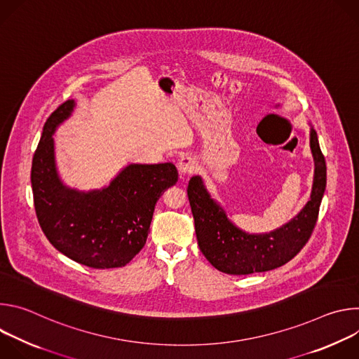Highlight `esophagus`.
<instances>
[{
  "label": "esophagus",
  "mask_w": 359,
  "mask_h": 359,
  "mask_svg": "<svg viewBox=\"0 0 359 359\" xmlns=\"http://www.w3.org/2000/svg\"><path fill=\"white\" fill-rule=\"evenodd\" d=\"M177 169H179V172L183 173V175H191V173L196 172L197 165H196V162H194L193 158H190V156H182V158L179 159V163H177Z\"/></svg>",
  "instance_id": "obj_1"
}]
</instances>
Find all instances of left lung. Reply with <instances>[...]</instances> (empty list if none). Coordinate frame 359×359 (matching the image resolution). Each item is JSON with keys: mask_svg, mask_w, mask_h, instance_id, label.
Instances as JSON below:
<instances>
[{"mask_svg": "<svg viewBox=\"0 0 359 359\" xmlns=\"http://www.w3.org/2000/svg\"><path fill=\"white\" fill-rule=\"evenodd\" d=\"M310 142L316 161L311 200L297 217L269 234L254 236L237 229L210 197L201 179L198 176L190 179L187 196L194 219L197 244L204 257L219 271L245 276L274 270L294 259L310 240L327 186L325 158L314 129H311Z\"/></svg>", "mask_w": 359, "mask_h": 359, "instance_id": "left-lung-1", "label": "left lung"}]
</instances>
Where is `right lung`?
<instances>
[{
    "mask_svg": "<svg viewBox=\"0 0 359 359\" xmlns=\"http://www.w3.org/2000/svg\"><path fill=\"white\" fill-rule=\"evenodd\" d=\"M67 100L49 115L32 158L31 184L38 223L60 252L92 269L126 266L146 244L155 206L177 182L172 163L129 165L105 189H67L55 169V128L71 115Z\"/></svg>",
    "mask_w": 359,
    "mask_h": 359,
    "instance_id": "obj_1",
    "label": "right lung"
}]
</instances>
